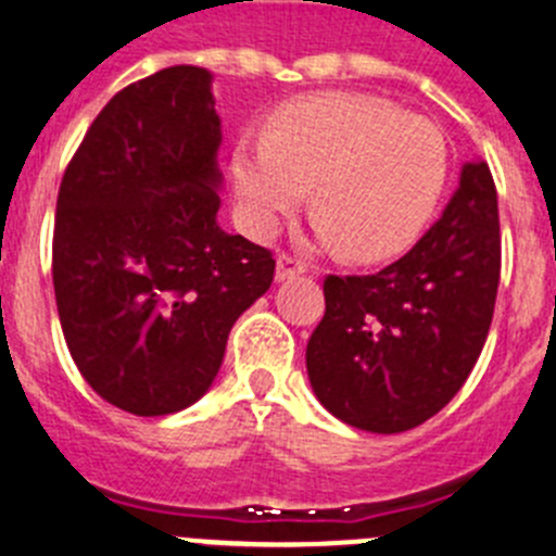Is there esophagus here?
<instances>
[{"label": "esophagus", "mask_w": 556, "mask_h": 556, "mask_svg": "<svg viewBox=\"0 0 556 556\" xmlns=\"http://www.w3.org/2000/svg\"><path fill=\"white\" fill-rule=\"evenodd\" d=\"M301 273H306V262H303V258H298V255L292 253L278 255V269H275V278H278V281H289V278H294V275Z\"/></svg>", "instance_id": "esophagus-1"}]
</instances>
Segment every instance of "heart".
<instances>
[{
  "instance_id": "heart-1",
  "label": "heart",
  "mask_w": 556,
  "mask_h": 556,
  "mask_svg": "<svg viewBox=\"0 0 556 556\" xmlns=\"http://www.w3.org/2000/svg\"><path fill=\"white\" fill-rule=\"evenodd\" d=\"M250 223L273 230L312 186L317 228L356 262L401 253L434 214L448 180L440 127L392 102L331 91L275 113L264 144L233 159Z\"/></svg>"
}]
</instances>
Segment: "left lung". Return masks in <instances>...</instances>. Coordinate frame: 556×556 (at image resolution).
<instances>
[{
  "instance_id": "obj_1",
  "label": "left lung",
  "mask_w": 556,
  "mask_h": 556,
  "mask_svg": "<svg viewBox=\"0 0 556 556\" xmlns=\"http://www.w3.org/2000/svg\"><path fill=\"white\" fill-rule=\"evenodd\" d=\"M498 278V194L479 161L409 253L372 275H326V314L306 345L320 404L376 434L426 424L468 381Z\"/></svg>"
}]
</instances>
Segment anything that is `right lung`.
I'll return each instance as SVG.
<instances>
[{"label": "right lung", "instance_id": "1", "mask_svg": "<svg viewBox=\"0 0 556 556\" xmlns=\"http://www.w3.org/2000/svg\"><path fill=\"white\" fill-rule=\"evenodd\" d=\"M223 141L200 66L113 94L63 172L52 233L58 317L77 370L139 417L194 404L275 258L217 225Z\"/></svg>", "mask_w": 556, "mask_h": 556}]
</instances>
